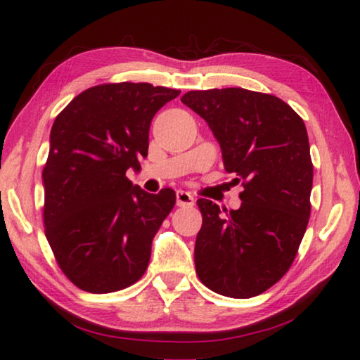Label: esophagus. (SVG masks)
<instances>
[{"mask_svg": "<svg viewBox=\"0 0 360 360\" xmlns=\"http://www.w3.org/2000/svg\"><path fill=\"white\" fill-rule=\"evenodd\" d=\"M176 204L179 207H193L194 205V198L186 191H177L176 193Z\"/></svg>", "mask_w": 360, "mask_h": 360, "instance_id": "1", "label": "esophagus"}]
</instances>
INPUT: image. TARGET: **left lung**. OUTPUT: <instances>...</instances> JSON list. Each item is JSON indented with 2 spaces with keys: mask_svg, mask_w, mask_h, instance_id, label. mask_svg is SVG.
Masks as SVG:
<instances>
[{
  "mask_svg": "<svg viewBox=\"0 0 360 360\" xmlns=\"http://www.w3.org/2000/svg\"><path fill=\"white\" fill-rule=\"evenodd\" d=\"M181 102L207 122L225 171L243 186L242 205L199 199V280L229 298H252L288 271L308 227L313 162L308 131L283 100L247 89L193 90Z\"/></svg>",
  "mask_w": 360,
  "mask_h": 360,
  "instance_id": "left-lung-1",
  "label": "left lung"
}]
</instances>
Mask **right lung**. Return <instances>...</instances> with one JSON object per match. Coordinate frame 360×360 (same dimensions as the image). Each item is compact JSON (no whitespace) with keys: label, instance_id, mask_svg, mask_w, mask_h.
I'll return each mask as SVG.
<instances>
[{"label":"right lung","instance_id":"1","mask_svg":"<svg viewBox=\"0 0 360 360\" xmlns=\"http://www.w3.org/2000/svg\"><path fill=\"white\" fill-rule=\"evenodd\" d=\"M179 94L151 84H105L57 115L42 171L46 237L80 290L112 293L146 271L153 237L176 194L146 193L127 171L140 169L153 117Z\"/></svg>","mask_w":360,"mask_h":360}]
</instances>
